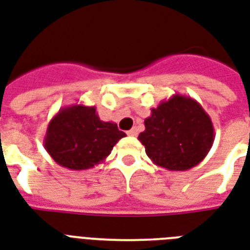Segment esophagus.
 <instances>
[{
  "instance_id": "1",
  "label": "esophagus",
  "mask_w": 250,
  "mask_h": 250,
  "mask_svg": "<svg viewBox=\"0 0 250 250\" xmlns=\"http://www.w3.org/2000/svg\"><path fill=\"white\" fill-rule=\"evenodd\" d=\"M127 133H128V136H136L138 135V128H131Z\"/></svg>"
}]
</instances>
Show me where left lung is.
Masks as SVG:
<instances>
[{
	"label": "left lung",
	"mask_w": 250,
	"mask_h": 250,
	"mask_svg": "<svg viewBox=\"0 0 250 250\" xmlns=\"http://www.w3.org/2000/svg\"><path fill=\"white\" fill-rule=\"evenodd\" d=\"M139 140L146 156L167 170H188L205 159L215 133L211 118L191 97L174 94L152 108Z\"/></svg>",
	"instance_id": "8db88e82"
}]
</instances>
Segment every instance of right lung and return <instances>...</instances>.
<instances>
[{
	"instance_id": "obj_1",
	"label": "right lung",
	"mask_w": 250,
	"mask_h": 250,
	"mask_svg": "<svg viewBox=\"0 0 250 250\" xmlns=\"http://www.w3.org/2000/svg\"><path fill=\"white\" fill-rule=\"evenodd\" d=\"M125 133L117 123L101 121L94 106L72 104L51 119L44 148L60 167L86 170L104 163Z\"/></svg>"
}]
</instances>
